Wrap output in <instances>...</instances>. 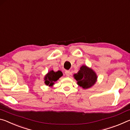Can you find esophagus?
<instances>
[{
  "mask_svg": "<svg viewBox=\"0 0 130 130\" xmlns=\"http://www.w3.org/2000/svg\"><path fill=\"white\" fill-rule=\"evenodd\" d=\"M70 74H71V72H70L69 70H66V71H65V74H66V76H67L69 77L70 75Z\"/></svg>",
  "mask_w": 130,
  "mask_h": 130,
  "instance_id": "34e87169",
  "label": "esophagus"
}]
</instances>
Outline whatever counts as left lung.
Here are the masks:
<instances>
[{
  "label": "left lung",
  "mask_w": 130,
  "mask_h": 130,
  "mask_svg": "<svg viewBox=\"0 0 130 130\" xmlns=\"http://www.w3.org/2000/svg\"><path fill=\"white\" fill-rule=\"evenodd\" d=\"M74 77L77 81V84L83 89H88L93 86L98 78L95 72L86 65H83L77 73L74 74Z\"/></svg>",
  "instance_id": "obj_1"
}]
</instances>
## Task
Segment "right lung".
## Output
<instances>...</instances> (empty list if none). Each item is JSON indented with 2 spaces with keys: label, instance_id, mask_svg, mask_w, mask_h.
Listing matches in <instances>:
<instances>
[{
  "label": "right lung",
  "instance_id": "right-lung-1",
  "mask_svg": "<svg viewBox=\"0 0 130 130\" xmlns=\"http://www.w3.org/2000/svg\"><path fill=\"white\" fill-rule=\"evenodd\" d=\"M63 74L60 70H58L57 72H54L53 70H51L46 74L44 80L45 84L46 85H49V87H52L56 82L60 78L61 76H62Z\"/></svg>",
  "mask_w": 130,
  "mask_h": 130
}]
</instances>
